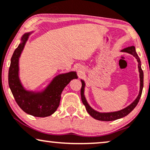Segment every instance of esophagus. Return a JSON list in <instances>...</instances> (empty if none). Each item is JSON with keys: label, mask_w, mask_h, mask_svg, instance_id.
Masks as SVG:
<instances>
[{"label": "esophagus", "mask_w": 150, "mask_h": 150, "mask_svg": "<svg viewBox=\"0 0 150 150\" xmlns=\"http://www.w3.org/2000/svg\"><path fill=\"white\" fill-rule=\"evenodd\" d=\"M84 71H85V68L83 67L82 65H79L78 67V71L79 73H82V72H83Z\"/></svg>", "instance_id": "1"}]
</instances>
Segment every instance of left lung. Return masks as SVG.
<instances>
[{
	"label": "left lung",
	"mask_w": 150,
	"mask_h": 150,
	"mask_svg": "<svg viewBox=\"0 0 150 150\" xmlns=\"http://www.w3.org/2000/svg\"><path fill=\"white\" fill-rule=\"evenodd\" d=\"M121 52H125V53H129V54L132 55L134 57L137 59L138 62V68H139V77H140V90H139V93L137 97L136 98L134 101H133L131 104H129L128 106H127L125 108H123L121 110L115 111V112H100L95 110H94L91 105L88 104V101L86 99L85 95H84V90H85V81L81 79V101H82L83 104L85 105L86 109L88 112V113L93 117L94 119H97L99 121H115L117 119L123 118V117H125L130 113L133 110L134 108L137 106V105L139 103V99L141 98V94H142V91L143 88V72L141 69V60L139 57L138 56L137 52H136L135 47L134 46L132 47H129L125 48V49L121 50Z\"/></svg>",
	"instance_id": "left-lung-1"
}]
</instances>
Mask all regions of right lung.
<instances>
[{
	"label": "right lung",
	"mask_w": 150,
	"mask_h": 150,
	"mask_svg": "<svg viewBox=\"0 0 150 150\" xmlns=\"http://www.w3.org/2000/svg\"><path fill=\"white\" fill-rule=\"evenodd\" d=\"M26 33L21 38L18 47L13 52L9 69V86L16 101L26 113L37 117H46L57 110L63 90L73 79H77L75 71L57 75L40 91H33L23 86L19 77V59L29 35Z\"/></svg>",
	"instance_id": "obj_1"
}]
</instances>
